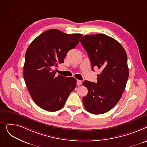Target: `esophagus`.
Returning <instances> with one entry per match:
<instances>
[{
	"instance_id": "1",
	"label": "esophagus",
	"mask_w": 147,
	"mask_h": 147,
	"mask_svg": "<svg viewBox=\"0 0 147 147\" xmlns=\"http://www.w3.org/2000/svg\"><path fill=\"white\" fill-rule=\"evenodd\" d=\"M82 84V81L80 80H77L76 81V84L77 85H81Z\"/></svg>"
}]
</instances>
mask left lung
Masks as SVG:
<instances>
[{"label":"left lung","instance_id":"1","mask_svg":"<svg viewBox=\"0 0 147 147\" xmlns=\"http://www.w3.org/2000/svg\"><path fill=\"white\" fill-rule=\"evenodd\" d=\"M80 41L87 51L92 70L101 71L97 83H82L88 89L82 98L84 107L94 115L105 113L116 105L126 87L129 76L126 51L117 41L103 34L84 36Z\"/></svg>","mask_w":147,"mask_h":147}]
</instances>
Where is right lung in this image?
Listing matches in <instances>:
<instances>
[{
	"mask_svg": "<svg viewBox=\"0 0 147 147\" xmlns=\"http://www.w3.org/2000/svg\"><path fill=\"white\" fill-rule=\"evenodd\" d=\"M82 36L51 29L41 33L28 46L24 78L32 100L40 108L48 111L60 110L75 88V78L56 76L53 69L64 62L68 51L78 45Z\"/></svg>",
	"mask_w": 147,
	"mask_h": 147,
	"instance_id": "1",
	"label": "right lung"
}]
</instances>
